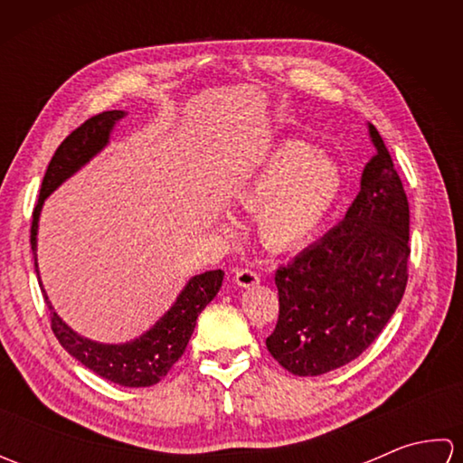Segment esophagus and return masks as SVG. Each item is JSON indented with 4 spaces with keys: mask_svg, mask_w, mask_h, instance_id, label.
<instances>
[{
    "mask_svg": "<svg viewBox=\"0 0 463 463\" xmlns=\"http://www.w3.org/2000/svg\"><path fill=\"white\" fill-rule=\"evenodd\" d=\"M234 282L242 288H249V287H254V284H259L260 277L259 272H254L252 269H239L237 274H234Z\"/></svg>",
    "mask_w": 463,
    "mask_h": 463,
    "instance_id": "34e87169",
    "label": "esophagus"
}]
</instances>
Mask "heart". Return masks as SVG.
Segmentation results:
<instances>
[{
	"instance_id": "b5f03b06",
	"label": "heart",
	"mask_w": 463,
	"mask_h": 463,
	"mask_svg": "<svg viewBox=\"0 0 463 463\" xmlns=\"http://www.w3.org/2000/svg\"><path fill=\"white\" fill-rule=\"evenodd\" d=\"M340 166L330 156L314 155L308 145H280L262 169L242 186L239 199L258 209L262 242L288 250L307 242L328 219L342 193Z\"/></svg>"
}]
</instances>
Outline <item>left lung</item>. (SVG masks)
Returning a JSON list of instances; mask_svg holds the SVG:
<instances>
[{
    "instance_id": "left-lung-1",
    "label": "left lung",
    "mask_w": 463,
    "mask_h": 463,
    "mask_svg": "<svg viewBox=\"0 0 463 463\" xmlns=\"http://www.w3.org/2000/svg\"><path fill=\"white\" fill-rule=\"evenodd\" d=\"M376 155L344 221L279 267L277 328L267 348L294 376H320L358 358L404 297L410 204L378 129Z\"/></svg>"
}]
</instances>
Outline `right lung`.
I'll return each instance as SVG.
<instances>
[{"instance_id": "obj_1", "label": "right lung", "mask_w": 463, "mask_h": 463, "mask_svg": "<svg viewBox=\"0 0 463 463\" xmlns=\"http://www.w3.org/2000/svg\"><path fill=\"white\" fill-rule=\"evenodd\" d=\"M123 111H103L93 115L91 119H87L71 135L65 137V141L57 146L55 155L49 161L32 221V250L37 274V222L43 201L67 176L81 169L93 155L103 149L109 141L113 125L123 119ZM222 277L224 272L221 269L196 274L186 282L173 307L149 330L141 334L139 338L125 344H99L80 336L57 317L42 287V280H39V287L43 290L55 338L75 360H80L85 368L93 370L97 376L119 383V386L145 388L161 382L166 372L173 368V364L183 356L196 326V318L206 304L216 297Z\"/></svg>"}]
</instances>
